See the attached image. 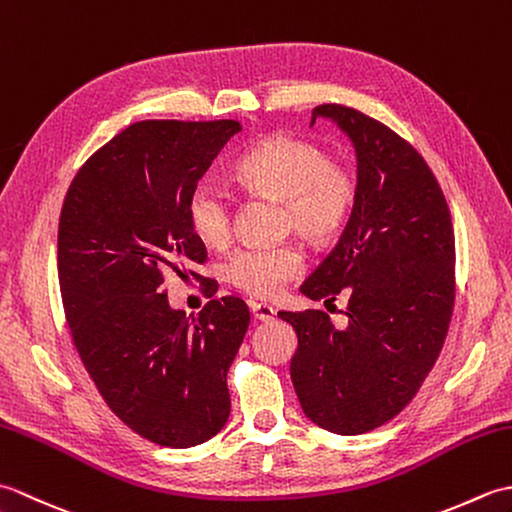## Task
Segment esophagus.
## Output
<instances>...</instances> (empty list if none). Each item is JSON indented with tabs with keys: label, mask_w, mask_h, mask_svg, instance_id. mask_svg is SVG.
<instances>
[{
	"label": "esophagus",
	"mask_w": 512,
	"mask_h": 512,
	"mask_svg": "<svg viewBox=\"0 0 512 512\" xmlns=\"http://www.w3.org/2000/svg\"><path fill=\"white\" fill-rule=\"evenodd\" d=\"M250 312H253V317H255L257 321H270V319H275V308L268 306V303L253 301V303H250Z\"/></svg>",
	"instance_id": "1"
}]
</instances>
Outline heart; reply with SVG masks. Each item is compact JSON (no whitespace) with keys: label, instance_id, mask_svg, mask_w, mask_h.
Masks as SVG:
<instances>
[{"label":"heart","instance_id":"1","mask_svg":"<svg viewBox=\"0 0 512 512\" xmlns=\"http://www.w3.org/2000/svg\"><path fill=\"white\" fill-rule=\"evenodd\" d=\"M239 184L255 195L281 200L284 224L310 244H328L350 222L358 178L350 165L306 138L277 134L239 158ZM187 222L204 246L222 248L233 233V198L220 182L202 178L187 198ZM306 259L295 244L244 246L224 264V275L248 295L270 299L297 279Z\"/></svg>","mask_w":512,"mask_h":512}]
</instances>
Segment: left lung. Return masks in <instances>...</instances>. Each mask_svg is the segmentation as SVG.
Instances as JSON below:
<instances>
[{
  "label": "left lung",
  "instance_id": "obj_1",
  "mask_svg": "<svg viewBox=\"0 0 512 512\" xmlns=\"http://www.w3.org/2000/svg\"><path fill=\"white\" fill-rule=\"evenodd\" d=\"M358 158V200L332 253L301 292L347 295L345 328L328 312L279 317L297 332L292 385L306 416L339 436L396 418L436 365L455 303V235L447 198L416 147L354 107L325 103Z\"/></svg>",
  "mask_w": 512,
  "mask_h": 512
}]
</instances>
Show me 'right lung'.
I'll list each match as a JSON object with an SVG mask.
<instances>
[{"label": "right lung", "mask_w": 512, "mask_h": 512, "mask_svg": "<svg viewBox=\"0 0 512 512\" xmlns=\"http://www.w3.org/2000/svg\"><path fill=\"white\" fill-rule=\"evenodd\" d=\"M237 132V121L129 125L83 162L61 206L57 268L72 343L107 407L160 447L202 444L231 413L226 374L250 312L191 270L206 248L187 198ZM169 274L201 279L210 301L195 320L170 310Z\"/></svg>", "instance_id": "add662e5"}]
</instances>
